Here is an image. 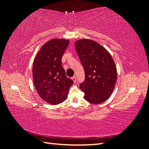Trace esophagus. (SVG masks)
Returning a JSON list of instances; mask_svg holds the SVG:
<instances>
[{"mask_svg":"<svg viewBox=\"0 0 149 149\" xmlns=\"http://www.w3.org/2000/svg\"><path fill=\"white\" fill-rule=\"evenodd\" d=\"M72 79L73 80L74 83H76V76H73V77H72Z\"/></svg>","mask_w":149,"mask_h":149,"instance_id":"esophagus-1","label":"esophagus"}]
</instances>
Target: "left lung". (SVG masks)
I'll return each mask as SVG.
<instances>
[{
    "label": "left lung",
    "mask_w": 149,
    "mask_h": 149,
    "mask_svg": "<svg viewBox=\"0 0 149 149\" xmlns=\"http://www.w3.org/2000/svg\"><path fill=\"white\" fill-rule=\"evenodd\" d=\"M75 48L85 72L79 88L84 98L93 104H100L109 97L117 80L116 65L110 53L101 45L88 39L79 40Z\"/></svg>",
    "instance_id": "8db88e82"
}]
</instances>
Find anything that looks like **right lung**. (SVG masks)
<instances>
[{"label": "right lung", "mask_w": 149, "mask_h": 149, "mask_svg": "<svg viewBox=\"0 0 149 149\" xmlns=\"http://www.w3.org/2000/svg\"><path fill=\"white\" fill-rule=\"evenodd\" d=\"M70 41L53 39L40 49L33 63V81L39 96L50 104H58L66 100L73 81L68 78L61 58Z\"/></svg>", "instance_id": "right-lung-1"}]
</instances>
